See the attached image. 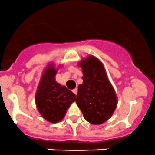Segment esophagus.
<instances>
[{
	"label": "esophagus",
	"instance_id": "esophagus-1",
	"mask_svg": "<svg viewBox=\"0 0 155 155\" xmlns=\"http://www.w3.org/2000/svg\"><path fill=\"white\" fill-rule=\"evenodd\" d=\"M73 94H77V92H78V90H77V88H75V89H73Z\"/></svg>",
	"mask_w": 155,
	"mask_h": 155
}]
</instances>
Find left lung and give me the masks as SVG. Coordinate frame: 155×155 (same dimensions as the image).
<instances>
[{
    "label": "left lung",
    "mask_w": 155,
    "mask_h": 155,
    "mask_svg": "<svg viewBox=\"0 0 155 155\" xmlns=\"http://www.w3.org/2000/svg\"><path fill=\"white\" fill-rule=\"evenodd\" d=\"M83 83L79 85L76 102L86 121L92 124L107 121L118 104L116 94L109 81L102 62L93 55L79 62Z\"/></svg>",
    "instance_id": "left-lung-1"
}]
</instances>
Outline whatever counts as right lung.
<instances>
[{"label":"right lung","mask_w":155,"mask_h":155,"mask_svg":"<svg viewBox=\"0 0 155 155\" xmlns=\"http://www.w3.org/2000/svg\"><path fill=\"white\" fill-rule=\"evenodd\" d=\"M58 69L52 64L44 70L35 95V102L43 118L51 123L61 121L76 95L55 81Z\"/></svg>","instance_id":"1"}]
</instances>
